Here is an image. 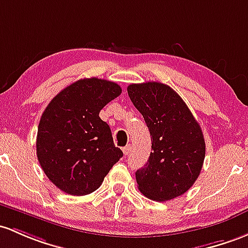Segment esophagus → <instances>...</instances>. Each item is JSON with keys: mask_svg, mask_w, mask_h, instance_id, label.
Segmentation results:
<instances>
[{"mask_svg": "<svg viewBox=\"0 0 248 248\" xmlns=\"http://www.w3.org/2000/svg\"><path fill=\"white\" fill-rule=\"evenodd\" d=\"M130 148H131V146H130V144H127L126 146H124V148H123V153H124V155H125V156L129 155V153H130Z\"/></svg>", "mask_w": 248, "mask_h": 248, "instance_id": "1", "label": "esophagus"}]
</instances>
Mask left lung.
<instances>
[{
  "label": "left lung",
  "instance_id": "obj_1",
  "mask_svg": "<svg viewBox=\"0 0 248 248\" xmlns=\"http://www.w3.org/2000/svg\"><path fill=\"white\" fill-rule=\"evenodd\" d=\"M127 93L151 136L153 151L148 163L136 171L138 189L159 202L182 195L199 177L206 156L198 121L182 98L166 84H131Z\"/></svg>",
  "mask_w": 248,
  "mask_h": 248
}]
</instances>
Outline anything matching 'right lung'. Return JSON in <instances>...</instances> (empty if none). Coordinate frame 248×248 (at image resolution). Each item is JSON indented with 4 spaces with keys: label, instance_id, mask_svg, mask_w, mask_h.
Segmentation results:
<instances>
[{
    "label": "right lung",
    "instance_id": "right-lung-1",
    "mask_svg": "<svg viewBox=\"0 0 248 248\" xmlns=\"http://www.w3.org/2000/svg\"><path fill=\"white\" fill-rule=\"evenodd\" d=\"M113 81L85 78L58 93L45 108L36 137V156L42 170L70 195L97 190L123 151L113 143L100 110L118 97Z\"/></svg>",
    "mask_w": 248,
    "mask_h": 248
}]
</instances>
